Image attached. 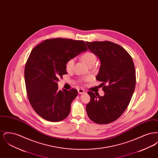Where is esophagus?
<instances>
[{"mask_svg": "<svg viewBox=\"0 0 158 158\" xmlns=\"http://www.w3.org/2000/svg\"><path fill=\"white\" fill-rule=\"evenodd\" d=\"M77 91H78V93L80 94H84L85 92V90H83V89H79Z\"/></svg>", "mask_w": 158, "mask_h": 158, "instance_id": "1", "label": "esophagus"}]
</instances>
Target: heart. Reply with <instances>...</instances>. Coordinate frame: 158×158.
<instances>
[{
	"label": "heart",
	"mask_w": 158,
	"mask_h": 158,
	"mask_svg": "<svg viewBox=\"0 0 158 158\" xmlns=\"http://www.w3.org/2000/svg\"><path fill=\"white\" fill-rule=\"evenodd\" d=\"M81 59L83 61V62L88 66H93L97 61V57L95 54L90 52H88L83 54L81 56ZM74 64H75L74 59H70L68 60L66 64V70L68 72L72 70L73 68ZM84 80H86V79H85Z\"/></svg>",
	"instance_id": "b5f03b06"
}]
</instances>
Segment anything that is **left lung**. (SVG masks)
Segmentation results:
<instances>
[{
    "label": "left lung",
    "mask_w": 158,
    "mask_h": 158,
    "mask_svg": "<svg viewBox=\"0 0 158 158\" xmlns=\"http://www.w3.org/2000/svg\"><path fill=\"white\" fill-rule=\"evenodd\" d=\"M88 49L100 60L96 76L105 94L88 92L90 102L86 110L91 120L106 124L118 119L125 111L135 91V71L133 59L120 45L112 42H86Z\"/></svg>",
    "instance_id": "left-lung-1"
}]
</instances>
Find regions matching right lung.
Segmentation results:
<instances>
[{
	"mask_svg": "<svg viewBox=\"0 0 158 158\" xmlns=\"http://www.w3.org/2000/svg\"><path fill=\"white\" fill-rule=\"evenodd\" d=\"M87 50L83 41L59 38L46 40L32 49L25 68V81L31 105L41 117L57 122L69 115L77 90H59L57 82L68 73V60Z\"/></svg>",
	"mask_w": 158,
	"mask_h": 158,
	"instance_id": "right-lung-1",
	"label": "right lung"
}]
</instances>
